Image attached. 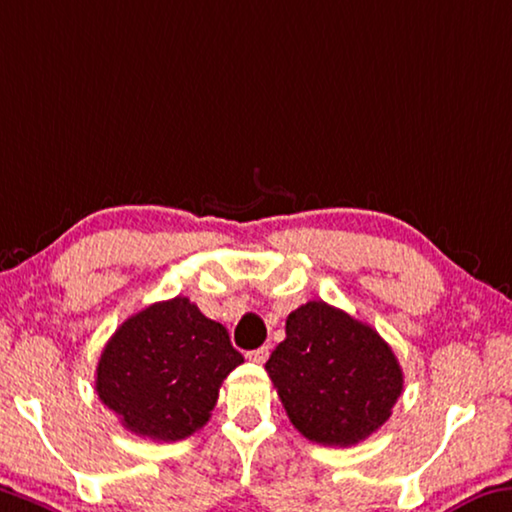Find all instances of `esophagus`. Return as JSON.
I'll use <instances>...</instances> for the list:
<instances>
[{
  "mask_svg": "<svg viewBox=\"0 0 512 512\" xmlns=\"http://www.w3.org/2000/svg\"><path fill=\"white\" fill-rule=\"evenodd\" d=\"M246 358H248L250 362L264 364L266 360H269V346H259V348H255V351H248Z\"/></svg>",
  "mask_w": 512,
  "mask_h": 512,
  "instance_id": "34e87169",
  "label": "esophagus"
}]
</instances>
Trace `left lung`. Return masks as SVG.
<instances>
[{
    "mask_svg": "<svg viewBox=\"0 0 512 512\" xmlns=\"http://www.w3.org/2000/svg\"><path fill=\"white\" fill-rule=\"evenodd\" d=\"M285 330L266 371L298 433L326 446H353L376 433L403 392L392 346L323 300L291 312Z\"/></svg>",
    "mask_w": 512,
    "mask_h": 512,
    "instance_id": "1",
    "label": "left lung"
}]
</instances>
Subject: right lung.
Here are the masks:
<instances>
[{"mask_svg": "<svg viewBox=\"0 0 512 512\" xmlns=\"http://www.w3.org/2000/svg\"><path fill=\"white\" fill-rule=\"evenodd\" d=\"M243 355L227 330L175 296L129 316L104 346L95 389L127 431L177 442L200 431Z\"/></svg>", "mask_w": 512, "mask_h": 512, "instance_id": "right-lung-1", "label": "right lung"}]
</instances>
